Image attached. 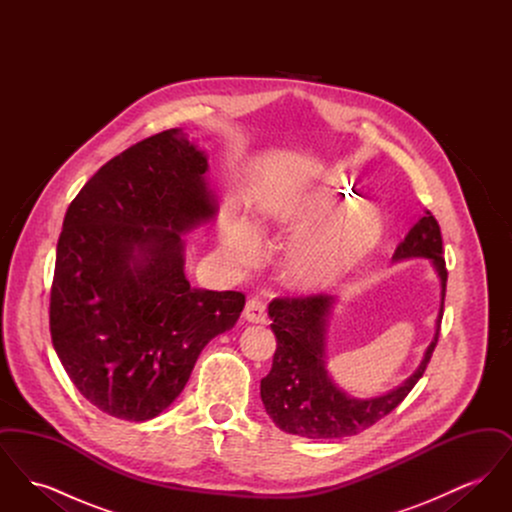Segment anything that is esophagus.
<instances>
[{
    "label": "esophagus",
    "mask_w": 512,
    "mask_h": 512,
    "mask_svg": "<svg viewBox=\"0 0 512 512\" xmlns=\"http://www.w3.org/2000/svg\"><path fill=\"white\" fill-rule=\"evenodd\" d=\"M244 317L247 322H265L267 320V305L259 297H251L245 303Z\"/></svg>",
    "instance_id": "esophagus-1"
}]
</instances>
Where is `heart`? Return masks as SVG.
I'll return each instance as SVG.
<instances>
[{"instance_id":"heart-1","label":"heart","mask_w":512,"mask_h":512,"mask_svg":"<svg viewBox=\"0 0 512 512\" xmlns=\"http://www.w3.org/2000/svg\"><path fill=\"white\" fill-rule=\"evenodd\" d=\"M347 188L341 178L317 188H303L272 199L265 220L276 230L301 228L282 257V276L295 288L315 292L336 282L355 267L378 234V217L368 207L345 209ZM224 247L238 263L259 253V238L244 220H232L224 230Z\"/></svg>"}]
</instances>
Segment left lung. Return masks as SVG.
<instances>
[{
  "mask_svg": "<svg viewBox=\"0 0 512 512\" xmlns=\"http://www.w3.org/2000/svg\"><path fill=\"white\" fill-rule=\"evenodd\" d=\"M438 220L430 211L414 224L397 245L391 261L428 259L441 286V303L434 340L413 374L397 388L376 397H353L341 390L328 372L326 332L338 297L311 295L297 299H274L268 305L270 328L276 336L272 368L261 380V399L272 422L286 434L309 439L355 436L390 414L422 378L436 349L443 317L447 268Z\"/></svg>",
  "mask_w": 512,
  "mask_h": 512,
  "instance_id": "obj_1",
  "label": "left lung"
}]
</instances>
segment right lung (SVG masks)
Returning <instances> with one entry per match:
<instances>
[{
	"instance_id": "obj_1",
	"label": "right lung",
	"mask_w": 512,
	"mask_h": 512,
	"mask_svg": "<svg viewBox=\"0 0 512 512\" xmlns=\"http://www.w3.org/2000/svg\"><path fill=\"white\" fill-rule=\"evenodd\" d=\"M207 155L180 128L105 163L74 197L57 242L53 349L99 411L144 422L182 393L203 347L234 328L240 292L192 288L184 234L217 217Z\"/></svg>"
}]
</instances>
